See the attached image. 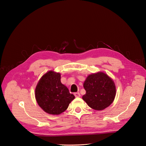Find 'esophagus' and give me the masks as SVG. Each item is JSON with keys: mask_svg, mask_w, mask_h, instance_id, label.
Returning a JSON list of instances; mask_svg holds the SVG:
<instances>
[{"mask_svg": "<svg viewBox=\"0 0 146 146\" xmlns=\"http://www.w3.org/2000/svg\"><path fill=\"white\" fill-rule=\"evenodd\" d=\"M74 95H75V97H80V94L79 92H76V93H75V94H74Z\"/></svg>", "mask_w": 146, "mask_h": 146, "instance_id": "34e87169", "label": "esophagus"}]
</instances>
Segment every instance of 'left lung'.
Instances as JSON below:
<instances>
[{"label": "left lung", "instance_id": "1", "mask_svg": "<svg viewBox=\"0 0 146 146\" xmlns=\"http://www.w3.org/2000/svg\"><path fill=\"white\" fill-rule=\"evenodd\" d=\"M83 87L86 94L82 97L90 107L102 110L113 102L116 88L113 81L107 74L98 72L90 75L86 78Z\"/></svg>", "mask_w": 146, "mask_h": 146}]
</instances>
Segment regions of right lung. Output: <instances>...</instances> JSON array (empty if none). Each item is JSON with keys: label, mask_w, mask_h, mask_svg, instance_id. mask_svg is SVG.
<instances>
[{"label": "right lung", "mask_w": 146, "mask_h": 146, "mask_svg": "<svg viewBox=\"0 0 146 146\" xmlns=\"http://www.w3.org/2000/svg\"><path fill=\"white\" fill-rule=\"evenodd\" d=\"M35 97L39 106L46 113L60 115L67 109L75 96L61 83L60 73L49 71L37 84Z\"/></svg>", "instance_id": "right-lung-1"}]
</instances>
